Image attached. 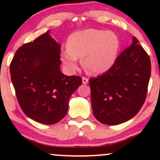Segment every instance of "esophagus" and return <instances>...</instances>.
Here are the masks:
<instances>
[{
  "label": "esophagus",
  "instance_id": "1",
  "mask_svg": "<svg viewBox=\"0 0 160 160\" xmlns=\"http://www.w3.org/2000/svg\"><path fill=\"white\" fill-rule=\"evenodd\" d=\"M82 83H83V84H87L88 82H89V80H88V78H85V77H82Z\"/></svg>",
  "mask_w": 160,
  "mask_h": 160
}]
</instances>
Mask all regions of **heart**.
Returning <instances> with one entry per match:
<instances>
[{
    "instance_id": "b5f03b06",
    "label": "heart",
    "mask_w": 160,
    "mask_h": 160,
    "mask_svg": "<svg viewBox=\"0 0 160 160\" xmlns=\"http://www.w3.org/2000/svg\"><path fill=\"white\" fill-rule=\"evenodd\" d=\"M120 46V39L114 32L86 29L70 35L60 58L70 73L77 71L78 58H82L81 63L88 73L99 74L113 65Z\"/></svg>"
}]
</instances>
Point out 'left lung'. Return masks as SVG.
<instances>
[{
	"mask_svg": "<svg viewBox=\"0 0 160 160\" xmlns=\"http://www.w3.org/2000/svg\"><path fill=\"white\" fill-rule=\"evenodd\" d=\"M151 73L150 57L135 37L106 73L89 79L95 118L117 125L135 117L144 104Z\"/></svg>",
	"mask_w": 160,
	"mask_h": 160,
	"instance_id": "obj_1",
	"label": "left lung"
}]
</instances>
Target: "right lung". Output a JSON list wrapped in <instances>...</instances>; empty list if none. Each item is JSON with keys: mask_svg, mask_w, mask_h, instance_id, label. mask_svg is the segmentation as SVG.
Segmentation results:
<instances>
[{"mask_svg": "<svg viewBox=\"0 0 160 160\" xmlns=\"http://www.w3.org/2000/svg\"><path fill=\"white\" fill-rule=\"evenodd\" d=\"M49 32L20 47L10 71L16 98L25 114L40 123L51 125L66 115L70 97L82 84V78L61 72V45Z\"/></svg>", "mask_w": 160, "mask_h": 160, "instance_id": "add662e5", "label": "right lung"}]
</instances>
